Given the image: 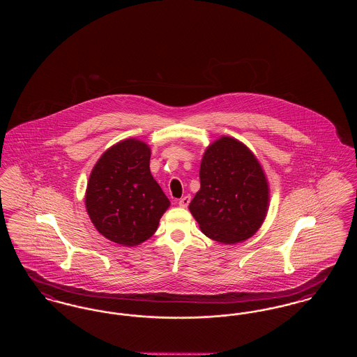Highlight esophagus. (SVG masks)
<instances>
[{
    "mask_svg": "<svg viewBox=\"0 0 357 357\" xmlns=\"http://www.w3.org/2000/svg\"><path fill=\"white\" fill-rule=\"evenodd\" d=\"M190 201H191V199H190V197H188V195H186V197L181 198L178 204H179V206H181V207H187V206H188V204H190Z\"/></svg>",
    "mask_w": 357,
    "mask_h": 357,
    "instance_id": "obj_1",
    "label": "esophagus"
}]
</instances>
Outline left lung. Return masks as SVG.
Listing matches in <instances>:
<instances>
[{
	"instance_id": "1",
	"label": "left lung",
	"mask_w": 357,
	"mask_h": 357,
	"mask_svg": "<svg viewBox=\"0 0 357 357\" xmlns=\"http://www.w3.org/2000/svg\"><path fill=\"white\" fill-rule=\"evenodd\" d=\"M201 188L188 206L204 236L237 243L255 234L269 207V185L243 143L222 136L204 153Z\"/></svg>"
}]
</instances>
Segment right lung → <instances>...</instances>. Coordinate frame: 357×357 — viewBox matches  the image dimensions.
<instances>
[{"label":"right lung","instance_id":"right-lung-1","mask_svg":"<svg viewBox=\"0 0 357 357\" xmlns=\"http://www.w3.org/2000/svg\"><path fill=\"white\" fill-rule=\"evenodd\" d=\"M151 150L126 139L102 153L91 171L85 207L98 231L121 246L153 236L170 201L150 171Z\"/></svg>","mask_w":357,"mask_h":357}]
</instances>
